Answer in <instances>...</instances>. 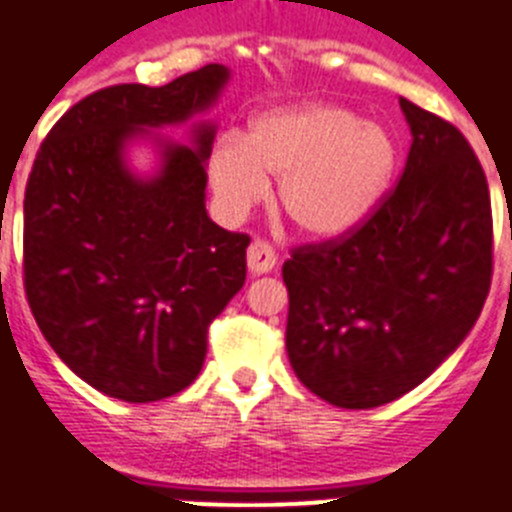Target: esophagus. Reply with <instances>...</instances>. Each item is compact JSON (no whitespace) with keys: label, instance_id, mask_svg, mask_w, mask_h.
Returning a JSON list of instances; mask_svg holds the SVG:
<instances>
[{"label":"esophagus","instance_id":"obj_1","mask_svg":"<svg viewBox=\"0 0 512 512\" xmlns=\"http://www.w3.org/2000/svg\"><path fill=\"white\" fill-rule=\"evenodd\" d=\"M276 260H279L276 249H273L265 239H255L252 244H249L247 263H249V271L252 273L273 271V268H276Z\"/></svg>","mask_w":512,"mask_h":512}]
</instances>
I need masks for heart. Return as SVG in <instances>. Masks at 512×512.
<instances>
[{"mask_svg":"<svg viewBox=\"0 0 512 512\" xmlns=\"http://www.w3.org/2000/svg\"><path fill=\"white\" fill-rule=\"evenodd\" d=\"M209 183L228 217L247 215L281 180V207L308 236L332 239L364 223L393 183L396 140L335 103L276 108L209 151Z\"/></svg>","mask_w":512,"mask_h":512,"instance_id":"b5f03b06","label":"heart"}]
</instances>
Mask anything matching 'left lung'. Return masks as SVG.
<instances>
[{"label": "left lung", "instance_id": "obj_1", "mask_svg": "<svg viewBox=\"0 0 512 512\" xmlns=\"http://www.w3.org/2000/svg\"><path fill=\"white\" fill-rule=\"evenodd\" d=\"M404 175L353 231L284 263L297 380L340 409L396 401L460 345L492 287L484 167L454 124L401 98Z\"/></svg>", "mask_w": 512, "mask_h": 512}]
</instances>
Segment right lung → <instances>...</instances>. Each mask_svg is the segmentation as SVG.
<instances>
[{"label": "right lung", "instance_id": "add662e5", "mask_svg": "<svg viewBox=\"0 0 512 512\" xmlns=\"http://www.w3.org/2000/svg\"><path fill=\"white\" fill-rule=\"evenodd\" d=\"M228 68L164 87L114 84L60 116L36 151L23 199V287L44 340L87 385L148 404L188 388L207 329L247 279V233L204 209L215 127L164 146L159 175L124 164L138 132L212 106Z\"/></svg>", "mask_w": 512, "mask_h": 512}]
</instances>
